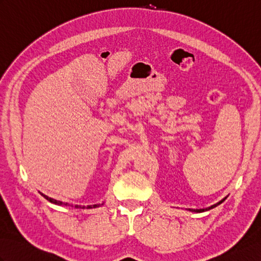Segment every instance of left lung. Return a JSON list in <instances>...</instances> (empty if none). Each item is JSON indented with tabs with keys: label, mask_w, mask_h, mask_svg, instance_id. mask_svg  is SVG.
<instances>
[{
	"label": "left lung",
	"mask_w": 261,
	"mask_h": 261,
	"mask_svg": "<svg viewBox=\"0 0 261 261\" xmlns=\"http://www.w3.org/2000/svg\"><path fill=\"white\" fill-rule=\"evenodd\" d=\"M226 198V197H225ZM225 198H223L222 201H220L219 203H216V204H214V205H212V206H210V207H207V208H199V210H190V211H193V212H204V211H207V210H211V208H213V207H215V206H218L219 204H221L222 202H224L225 201Z\"/></svg>",
	"instance_id": "obj_1"
}]
</instances>
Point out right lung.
Here are the masks:
<instances>
[{
  "label": "right lung",
  "instance_id": "1",
  "mask_svg": "<svg viewBox=\"0 0 261 261\" xmlns=\"http://www.w3.org/2000/svg\"><path fill=\"white\" fill-rule=\"evenodd\" d=\"M41 195L45 197L46 199H48L49 202H51V203H54V204H58V205H67V203H63V202H60V201H57V199H54V198H51V197H48L47 195H43V194L41 193ZM98 206H101V204H94V205H87V208H93V207H98ZM76 207H82V208H85V206H81V205H76Z\"/></svg>",
  "mask_w": 261,
  "mask_h": 261
}]
</instances>
